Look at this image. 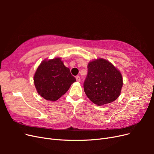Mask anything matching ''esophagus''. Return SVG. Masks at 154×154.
<instances>
[{
  "label": "esophagus",
  "instance_id": "obj_1",
  "mask_svg": "<svg viewBox=\"0 0 154 154\" xmlns=\"http://www.w3.org/2000/svg\"><path fill=\"white\" fill-rule=\"evenodd\" d=\"M76 81H77V82H80V77L79 76H77L76 77Z\"/></svg>",
  "mask_w": 154,
  "mask_h": 154
}]
</instances>
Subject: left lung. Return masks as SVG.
Masks as SVG:
<instances>
[{
	"label": "left lung",
	"mask_w": 154,
	"mask_h": 154,
	"mask_svg": "<svg viewBox=\"0 0 154 154\" xmlns=\"http://www.w3.org/2000/svg\"><path fill=\"white\" fill-rule=\"evenodd\" d=\"M87 69L83 88L92 103L100 106L117 99L123 86V78L118 70L103 58L90 62Z\"/></svg>",
	"instance_id": "8db88e82"
}]
</instances>
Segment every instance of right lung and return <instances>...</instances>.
Returning a JSON list of instances; mask_svg holds the SVG:
<instances>
[{
    "label": "right lung",
    "mask_w": 154,
    "mask_h": 154,
    "mask_svg": "<svg viewBox=\"0 0 154 154\" xmlns=\"http://www.w3.org/2000/svg\"><path fill=\"white\" fill-rule=\"evenodd\" d=\"M76 82L68 67L60 58L45 60L34 76V83L40 96L49 101H57Z\"/></svg>",
    "instance_id": "add662e5"
}]
</instances>
